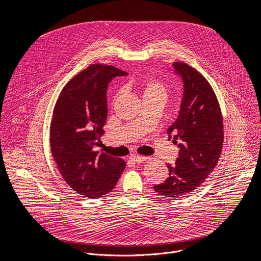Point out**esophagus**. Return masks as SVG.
<instances>
[{
	"mask_svg": "<svg viewBox=\"0 0 261 261\" xmlns=\"http://www.w3.org/2000/svg\"><path fill=\"white\" fill-rule=\"evenodd\" d=\"M130 159L134 162V163H143L147 157H144V156H139V155H133L130 157Z\"/></svg>",
	"mask_w": 261,
	"mask_h": 261,
	"instance_id": "34e87169",
	"label": "esophagus"
}]
</instances>
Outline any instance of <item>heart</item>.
I'll list each match as a JSON object with an SVG mask.
<instances>
[{
  "mask_svg": "<svg viewBox=\"0 0 261 261\" xmlns=\"http://www.w3.org/2000/svg\"><path fill=\"white\" fill-rule=\"evenodd\" d=\"M143 99H159L165 101L168 96V88L159 80L150 77L138 83Z\"/></svg>",
  "mask_w": 261,
  "mask_h": 261,
  "instance_id": "heart-1",
  "label": "heart"
}]
</instances>
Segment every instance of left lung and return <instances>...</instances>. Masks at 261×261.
I'll list each match as a JSON object with an SVG mask.
<instances>
[{
  "mask_svg": "<svg viewBox=\"0 0 261 261\" xmlns=\"http://www.w3.org/2000/svg\"><path fill=\"white\" fill-rule=\"evenodd\" d=\"M184 83V97L177 120L168 128V139L179 147L174 165H167L169 176L154 190L167 197L193 192L218 164L224 131L217 96L206 79L196 69L174 62Z\"/></svg>",
  "mask_w": 261,
  "mask_h": 261,
  "instance_id": "8db88e82",
  "label": "left lung"
}]
</instances>
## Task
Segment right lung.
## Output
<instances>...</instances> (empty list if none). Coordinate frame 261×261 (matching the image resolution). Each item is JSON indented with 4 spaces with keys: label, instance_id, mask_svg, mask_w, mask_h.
Instances as JSON below:
<instances>
[{
    "label": "right lung",
    "instance_id": "obj_1",
    "mask_svg": "<svg viewBox=\"0 0 261 261\" xmlns=\"http://www.w3.org/2000/svg\"><path fill=\"white\" fill-rule=\"evenodd\" d=\"M127 72L105 64H92L71 79L61 91L50 123V151L70 187L90 198L115 188L126 162L94 152L106 124L107 85Z\"/></svg>",
    "mask_w": 261,
    "mask_h": 261
}]
</instances>
